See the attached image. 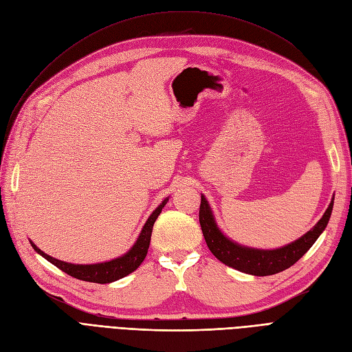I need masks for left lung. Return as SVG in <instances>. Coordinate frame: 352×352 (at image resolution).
Here are the masks:
<instances>
[{
  "instance_id": "1",
  "label": "left lung",
  "mask_w": 352,
  "mask_h": 352,
  "mask_svg": "<svg viewBox=\"0 0 352 352\" xmlns=\"http://www.w3.org/2000/svg\"><path fill=\"white\" fill-rule=\"evenodd\" d=\"M332 208L333 201L330 202L323 217L318 220L317 225L310 232H307L304 236L286 245V247L272 251L241 247V245L229 241L216 226L214 217H212V212L204 195H201L199 225L202 235H204L207 242V247L214 254L217 260L243 273L254 276H269L289 269L291 265H294L313 247V243L327 226L330 214H332Z\"/></svg>"
}]
</instances>
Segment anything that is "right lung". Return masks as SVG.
Listing matches in <instances>:
<instances>
[{"label": "right lung", "instance_id": "obj_1", "mask_svg": "<svg viewBox=\"0 0 352 352\" xmlns=\"http://www.w3.org/2000/svg\"><path fill=\"white\" fill-rule=\"evenodd\" d=\"M168 201V198H166L162 204H160L153 214L150 216V219L146 220L145 226L142 228V232L140 238H138L136 243L133 247L127 251L123 257L116 258L107 263H100V264H70V263H65L60 261L57 258H52L51 255L42 252L34 242L32 247L34 250L41 254L42 257L47 258L50 263H52L58 267L60 270H63L65 273H67L72 278H76L79 280H85V282H94V283H110L114 280H119L124 276H127L129 273H132L133 270H136L140 267L141 263L144 261V258L146 257L148 252V247H150V241H151V232H153V226L154 221L157 220L158 214L162 212L163 207L166 206V202Z\"/></svg>", "mask_w": 352, "mask_h": 352}]
</instances>
